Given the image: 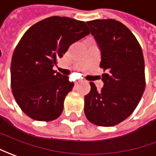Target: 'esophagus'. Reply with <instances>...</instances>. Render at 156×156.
Wrapping results in <instances>:
<instances>
[{"label":"esophagus","mask_w":156,"mask_h":156,"mask_svg":"<svg viewBox=\"0 0 156 156\" xmlns=\"http://www.w3.org/2000/svg\"><path fill=\"white\" fill-rule=\"evenodd\" d=\"M82 82H83L82 80H77V81H75V85H78V83H82Z\"/></svg>","instance_id":"1"}]
</instances>
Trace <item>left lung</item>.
I'll list each match as a JSON object with an SVG mask.
<instances>
[{"label": "left lung", "instance_id": "left-lung-1", "mask_svg": "<svg viewBox=\"0 0 156 156\" xmlns=\"http://www.w3.org/2000/svg\"><path fill=\"white\" fill-rule=\"evenodd\" d=\"M101 52L104 86L90 82L84 97L89 121L105 127L118 124L131 115L145 89L144 58L140 44L126 26L115 20L86 22Z\"/></svg>", "mask_w": 156, "mask_h": 156}]
</instances>
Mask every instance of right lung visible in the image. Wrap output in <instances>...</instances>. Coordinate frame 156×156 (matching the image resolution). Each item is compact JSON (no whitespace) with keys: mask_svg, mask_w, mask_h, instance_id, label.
<instances>
[{"mask_svg":"<svg viewBox=\"0 0 156 156\" xmlns=\"http://www.w3.org/2000/svg\"><path fill=\"white\" fill-rule=\"evenodd\" d=\"M89 34L85 22L58 16L42 20L25 33L11 61V88L25 114L38 121L60 115L74 83L52 67L71 45Z\"/></svg>","mask_w":156,"mask_h":156,"instance_id":"right-lung-1","label":"right lung"}]
</instances>
